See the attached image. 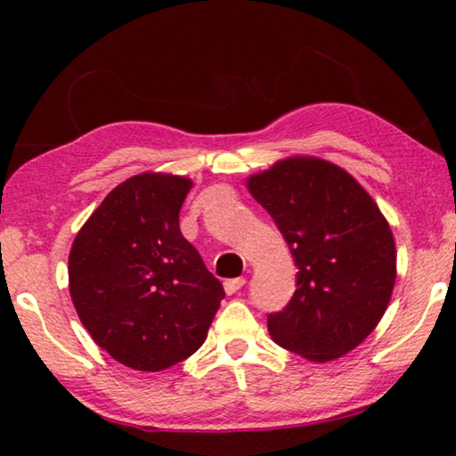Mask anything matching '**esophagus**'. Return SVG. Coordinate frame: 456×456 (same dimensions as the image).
I'll return each mask as SVG.
<instances>
[{
    "label": "esophagus",
    "mask_w": 456,
    "mask_h": 456,
    "mask_svg": "<svg viewBox=\"0 0 456 456\" xmlns=\"http://www.w3.org/2000/svg\"><path fill=\"white\" fill-rule=\"evenodd\" d=\"M223 285H225V291L231 296V293H237L239 289L243 288L245 280H243V277H235V280H227Z\"/></svg>",
    "instance_id": "1"
}]
</instances>
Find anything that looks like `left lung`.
Instances as JSON below:
<instances>
[{"label": "left lung", "instance_id": "8db88e82", "mask_svg": "<svg viewBox=\"0 0 456 456\" xmlns=\"http://www.w3.org/2000/svg\"><path fill=\"white\" fill-rule=\"evenodd\" d=\"M247 189L272 215L297 265V289L267 315L281 348L310 362L352 352L372 334L396 281V245L366 189L330 160L288 157Z\"/></svg>", "mask_w": 456, "mask_h": 456}]
</instances>
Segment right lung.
<instances>
[{
	"mask_svg": "<svg viewBox=\"0 0 456 456\" xmlns=\"http://www.w3.org/2000/svg\"><path fill=\"white\" fill-rule=\"evenodd\" d=\"M192 181L141 173L108 192L76 235L68 288L92 339L133 370L159 372L203 346L225 297L183 237Z\"/></svg>",
	"mask_w": 456,
	"mask_h": 456,
	"instance_id": "add662e5",
	"label": "right lung"
}]
</instances>
